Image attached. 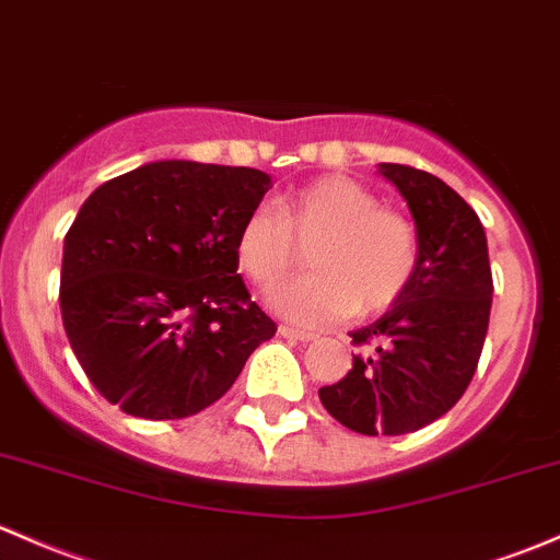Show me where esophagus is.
Wrapping results in <instances>:
<instances>
[{"label": "esophagus", "instance_id": "1", "mask_svg": "<svg viewBox=\"0 0 560 560\" xmlns=\"http://www.w3.org/2000/svg\"><path fill=\"white\" fill-rule=\"evenodd\" d=\"M279 332L284 335V338L300 340V343H311V340L319 338V335H316V332H308V329H298V327H290V325H281Z\"/></svg>", "mask_w": 560, "mask_h": 560}]
</instances>
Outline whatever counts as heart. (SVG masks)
I'll use <instances>...</instances> for the list:
<instances>
[{
	"mask_svg": "<svg viewBox=\"0 0 560 560\" xmlns=\"http://www.w3.org/2000/svg\"><path fill=\"white\" fill-rule=\"evenodd\" d=\"M300 249H308L314 273L276 292L273 308L295 325H332L399 303L419 273L421 233L357 179L322 176L290 192L279 211L252 209L235 235V260L265 292L298 268Z\"/></svg>",
	"mask_w": 560,
	"mask_h": 560,
	"instance_id": "b5f03b06",
	"label": "heart"
}]
</instances>
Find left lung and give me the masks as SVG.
Returning a JSON list of instances; mask_svg holds the SVG:
<instances>
[{
	"instance_id": "left-lung-1",
	"label": "left lung",
	"mask_w": 560,
	"mask_h": 560,
	"mask_svg": "<svg viewBox=\"0 0 560 560\" xmlns=\"http://www.w3.org/2000/svg\"><path fill=\"white\" fill-rule=\"evenodd\" d=\"M378 172L402 192L421 233V265L399 303L354 329V368L319 388L327 413L359 434H408L462 399L491 316V262L475 209L443 179L399 163Z\"/></svg>"
}]
</instances>
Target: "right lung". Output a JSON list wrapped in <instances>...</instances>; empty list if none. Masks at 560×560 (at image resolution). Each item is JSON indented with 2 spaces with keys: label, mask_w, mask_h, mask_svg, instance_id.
I'll return each instance as SVG.
<instances>
[{
  "label": "right lung",
  "mask_w": 560,
  "mask_h": 560,
  "mask_svg": "<svg viewBox=\"0 0 560 560\" xmlns=\"http://www.w3.org/2000/svg\"><path fill=\"white\" fill-rule=\"evenodd\" d=\"M270 176L158 161L91 192L63 238L61 316L104 399L150 421L201 413L276 335L235 260Z\"/></svg>",
  "instance_id": "right-lung-1"
}]
</instances>
